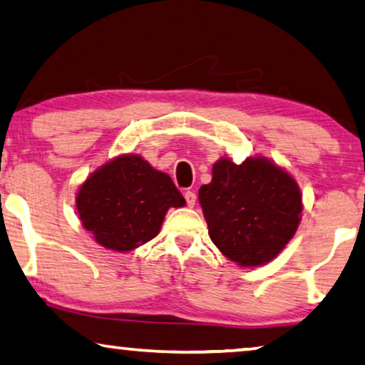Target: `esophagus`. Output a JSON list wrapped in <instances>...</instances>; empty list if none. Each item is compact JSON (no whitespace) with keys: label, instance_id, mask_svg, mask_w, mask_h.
Wrapping results in <instances>:
<instances>
[{"label":"esophagus","instance_id":"obj_1","mask_svg":"<svg viewBox=\"0 0 365 365\" xmlns=\"http://www.w3.org/2000/svg\"><path fill=\"white\" fill-rule=\"evenodd\" d=\"M185 200H187V205L190 208H193L195 203H197V193L192 192V190H188V192H185Z\"/></svg>","mask_w":365,"mask_h":365}]
</instances>
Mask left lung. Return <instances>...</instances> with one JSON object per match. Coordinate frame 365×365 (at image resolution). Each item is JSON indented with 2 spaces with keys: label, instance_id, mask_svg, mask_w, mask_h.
Wrapping results in <instances>:
<instances>
[{
  "label": "left lung",
  "instance_id": "left-lung-1",
  "mask_svg": "<svg viewBox=\"0 0 365 365\" xmlns=\"http://www.w3.org/2000/svg\"><path fill=\"white\" fill-rule=\"evenodd\" d=\"M198 200L211 241L241 267L275 259L295 236L303 211L295 178L265 157L239 165L222 157Z\"/></svg>",
  "mask_w": 365,
  "mask_h": 365
}]
</instances>
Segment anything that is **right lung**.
I'll list each match as a JSON object with an SVG mask.
<instances>
[{
    "label": "right lung",
    "instance_id": "1",
    "mask_svg": "<svg viewBox=\"0 0 365 365\" xmlns=\"http://www.w3.org/2000/svg\"><path fill=\"white\" fill-rule=\"evenodd\" d=\"M81 225L100 246L129 252L159 235L168 208L185 206L172 178L138 154L101 165L77 193Z\"/></svg>",
    "mask_w": 365,
    "mask_h": 365
}]
</instances>
